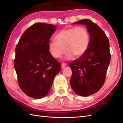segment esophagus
I'll list each match as a JSON object with an SVG mask.
<instances>
[{"instance_id": "1", "label": "esophagus", "mask_w": 123, "mask_h": 123, "mask_svg": "<svg viewBox=\"0 0 123 123\" xmlns=\"http://www.w3.org/2000/svg\"><path fill=\"white\" fill-rule=\"evenodd\" d=\"M66 66H67V64H65L64 63H61V67H62V69L66 67Z\"/></svg>"}]
</instances>
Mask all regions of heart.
<instances>
[{
  "label": "heart",
  "mask_w": 123,
  "mask_h": 123,
  "mask_svg": "<svg viewBox=\"0 0 123 123\" xmlns=\"http://www.w3.org/2000/svg\"><path fill=\"white\" fill-rule=\"evenodd\" d=\"M55 41L49 43V49L51 55L55 58H60L66 51L68 52L66 59L70 60L84 54L89 45L90 37L87 30L83 27H74L62 30L55 36Z\"/></svg>",
  "instance_id": "heart-1"
}]
</instances>
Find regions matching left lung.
Listing matches in <instances>:
<instances>
[{
    "label": "left lung",
    "mask_w": 123,
    "mask_h": 123,
    "mask_svg": "<svg viewBox=\"0 0 123 123\" xmlns=\"http://www.w3.org/2000/svg\"><path fill=\"white\" fill-rule=\"evenodd\" d=\"M74 24L86 25L90 41L85 53L69 64L72 71L70 85L77 95L87 97L98 91L105 82L111 61L109 42L101 28L91 20Z\"/></svg>",
    "instance_id": "left-lung-1"
}]
</instances>
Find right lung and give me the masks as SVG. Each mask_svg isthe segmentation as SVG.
Here are the masks:
<instances>
[{
  "label": "right lung",
  "mask_w": 123,
  "mask_h": 123,
  "mask_svg": "<svg viewBox=\"0 0 123 123\" xmlns=\"http://www.w3.org/2000/svg\"><path fill=\"white\" fill-rule=\"evenodd\" d=\"M56 28L54 25L35 23L23 34L15 49L14 67L18 84L26 95L33 98L48 95L61 69L49 49Z\"/></svg>",
  "instance_id": "add662e5"
}]
</instances>
